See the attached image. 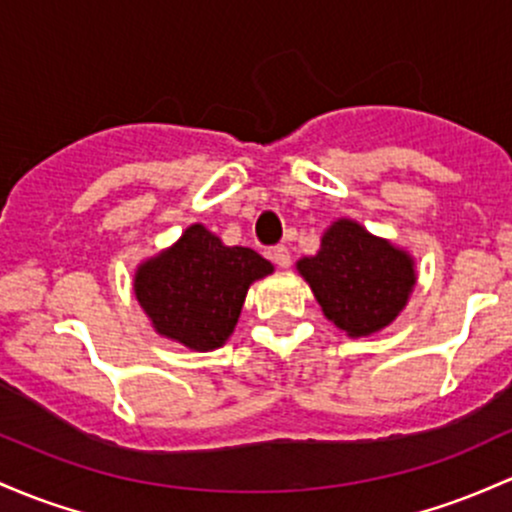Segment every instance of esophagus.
Masks as SVG:
<instances>
[{"label": "esophagus", "instance_id": "34e87169", "mask_svg": "<svg viewBox=\"0 0 512 512\" xmlns=\"http://www.w3.org/2000/svg\"><path fill=\"white\" fill-rule=\"evenodd\" d=\"M272 260H274V265H277V267H282V269L289 267V265H291V252H289V247H284V245L272 247Z\"/></svg>", "mask_w": 512, "mask_h": 512}]
</instances>
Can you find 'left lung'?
Segmentation results:
<instances>
[{
    "label": "left lung",
    "mask_w": 512,
    "mask_h": 512,
    "mask_svg": "<svg viewBox=\"0 0 512 512\" xmlns=\"http://www.w3.org/2000/svg\"><path fill=\"white\" fill-rule=\"evenodd\" d=\"M299 272L328 320L352 338L386 328L406 306L415 284L413 260L355 221L333 223L316 257L299 260Z\"/></svg>",
    "instance_id": "left-lung-1"
}]
</instances>
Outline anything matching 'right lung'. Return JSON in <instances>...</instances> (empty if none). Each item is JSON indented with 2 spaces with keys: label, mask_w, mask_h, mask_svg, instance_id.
<instances>
[{
  "label": "right lung",
  "mask_w": 512,
  "mask_h": 512,
  "mask_svg": "<svg viewBox=\"0 0 512 512\" xmlns=\"http://www.w3.org/2000/svg\"><path fill=\"white\" fill-rule=\"evenodd\" d=\"M272 265L250 247H226L204 226L136 274V296L155 330L192 350H216L238 323L245 294Z\"/></svg>",
  "instance_id": "right-lung-1"
}]
</instances>
